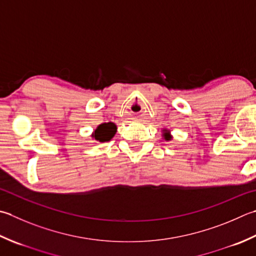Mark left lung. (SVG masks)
Masks as SVG:
<instances>
[{
	"label": "left lung",
	"instance_id": "obj_1",
	"mask_svg": "<svg viewBox=\"0 0 256 256\" xmlns=\"http://www.w3.org/2000/svg\"><path fill=\"white\" fill-rule=\"evenodd\" d=\"M164 138H165V140H166V141H168V140H171V135H170V134L166 132V133H164Z\"/></svg>",
	"mask_w": 256,
	"mask_h": 256
}]
</instances>
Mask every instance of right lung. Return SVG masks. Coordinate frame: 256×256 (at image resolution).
I'll return each mask as SVG.
<instances>
[{
    "instance_id": "add662e5",
    "label": "right lung",
    "mask_w": 256,
    "mask_h": 256,
    "mask_svg": "<svg viewBox=\"0 0 256 256\" xmlns=\"http://www.w3.org/2000/svg\"><path fill=\"white\" fill-rule=\"evenodd\" d=\"M115 132H116V126L114 123H103L98 125L92 136L98 142H108L114 136Z\"/></svg>"
}]
</instances>
